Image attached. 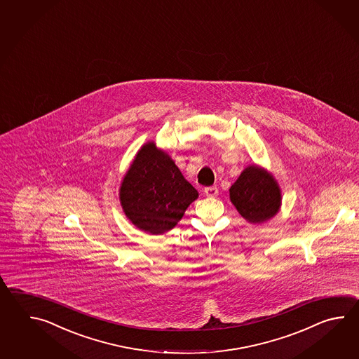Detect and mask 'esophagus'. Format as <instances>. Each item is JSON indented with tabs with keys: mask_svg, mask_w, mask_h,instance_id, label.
<instances>
[{
	"mask_svg": "<svg viewBox=\"0 0 359 359\" xmlns=\"http://www.w3.org/2000/svg\"><path fill=\"white\" fill-rule=\"evenodd\" d=\"M204 194H205L208 198H215L217 195H218V189L217 187H206L205 190H204Z\"/></svg>",
	"mask_w": 359,
	"mask_h": 359,
	"instance_id": "34e87169",
	"label": "esophagus"
}]
</instances>
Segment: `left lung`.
<instances>
[{
	"instance_id": "left-lung-1",
	"label": "left lung",
	"mask_w": 359,
	"mask_h": 359,
	"mask_svg": "<svg viewBox=\"0 0 359 359\" xmlns=\"http://www.w3.org/2000/svg\"><path fill=\"white\" fill-rule=\"evenodd\" d=\"M229 198L241 217L259 224L278 213L283 198L275 177L262 167L249 165L231 186Z\"/></svg>"
}]
</instances>
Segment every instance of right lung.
Returning a JSON list of instances; mask_svg holds the SVG:
<instances>
[{"label":"right lung","mask_w":359,"mask_h":359,"mask_svg":"<svg viewBox=\"0 0 359 359\" xmlns=\"http://www.w3.org/2000/svg\"><path fill=\"white\" fill-rule=\"evenodd\" d=\"M198 192L187 182L168 154L147 142L123 178V212L137 229L161 235L176 227Z\"/></svg>","instance_id":"obj_1"}]
</instances>
